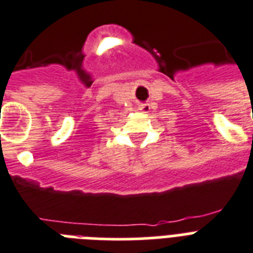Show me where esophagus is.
<instances>
[{
  "label": "esophagus",
  "mask_w": 253,
  "mask_h": 253,
  "mask_svg": "<svg viewBox=\"0 0 253 253\" xmlns=\"http://www.w3.org/2000/svg\"><path fill=\"white\" fill-rule=\"evenodd\" d=\"M149 109H151V106L148 105V104H144V105L140 106V110H143V112H145V113L149 112Z\"/></svg>",
  "instance_id": "obj_1"
}]
</instances>
